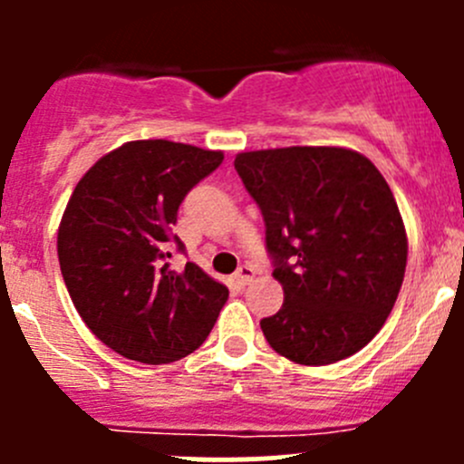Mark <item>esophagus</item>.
Returning a JSON list of instances; mask_svg holds the SVG:
<instances>
[{
  "instance_id": "obj_1",
  "label": "esophagus",
  "mask_w": 464,
  "mask_h": 464,
  "mask_svg": "<svg viewBox=\"0 0 464 464\" xmlns=\"http://www.w3.org/2000/svg\"><path fill=\"white\" fill-rule=\"evenodd\" d=\"M254 276H256L254 266L242 265L240 269L236 271V283H237V285H242V287H245V285H251V283H254Z\"/></svg>"
}]
</instances>
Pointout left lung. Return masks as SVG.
I'll list each match as a JSON object with an SVG mask.
<instances>
[{
	"instance_id": "left-lung-1",
	"label": "left lung",
	"mask_w": 464,
	"mask_h": 464,
	"mask_svg": "<svg viewBox=\"0 0 464 464\" xmlns=\"http://www.w3.org/2000/svg\"><path fill=\"white\" fill-rule=\"evenodd\" d=\"M265 219L285 303L262 319L265 339L303 366L359 353L400 294L409 240L375 163L348 148L292 145L236 157Z\"/></svg>"
}]
</instances>
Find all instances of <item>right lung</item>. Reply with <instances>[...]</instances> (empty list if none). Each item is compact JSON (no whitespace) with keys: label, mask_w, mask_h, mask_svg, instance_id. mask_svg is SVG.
<instances>
[{"label":"right lung","mask_w":464,"mask_h":464,"mask_svg":"<svg viewBox=\"0 0 464 464\" xmlns=\"http://www.w3.org/2000/svg\"><path fill=\"white\" fill-rule=\"evenodd\" d=\"M219 150L148 139L98 159L73 188L58 228V260L78 314L107 348L141 363L179 362L204 343L228 298L168 242L188 190L222 163Z\"/></svg>","instance_id":"add662e5"}]
</instances>
